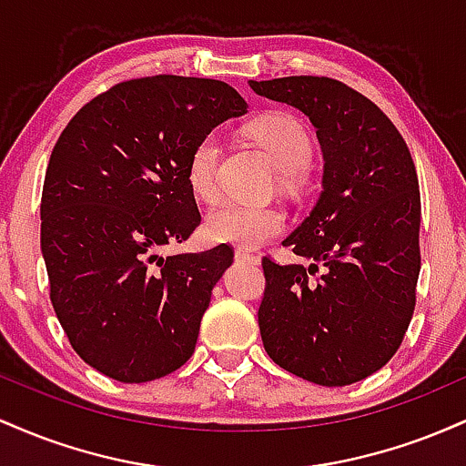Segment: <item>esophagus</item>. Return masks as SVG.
I'll return each mask as SVG.
<instances>
[{
	"label": "esophagus",
	"mask_w": 466,
	"mask_h": 466,
	"mask_svg": "<svg viewBox=\"0 0 466 466\" xmlns=\"http://www.w3.org/2000/svg\"><path fill=\"white\" fill-rule=\"evenodd\" d=\"M234 258H237V263H248V265H258L260 258L256 254H251L248 249H237L234 251Z\"/></svg>",
	"instance_id": "esophagus-1"
}]
</instances>
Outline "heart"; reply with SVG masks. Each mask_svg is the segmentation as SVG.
<instances>
[{"instance_id":"1","label":"heart","mask_w":466,"mask_h":466,"mask_svg":"<svg viewBox=\"0 0 466 466\" xmlns=\"http://www.w3.org/2000/svg\"><path fill=\"white\" fill-rule=\"evenodd\" d=\"M249 136L265 148L271 162L282 173V181L291 184L298 173L311 159V136L298 117L289 114H265L249 125ZM218 157L221 142L217 133H208L192 147L188 157L190 190L203 201L217 199L218 195ZM285 229V215L276 208L248 206L228 201L208 212L203 232L212 243L237 245V248H258L267 240L280 237Z\"/></svg>"}]
</instances>
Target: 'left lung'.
Listing matches in <instances>:
<instances>
[{
	"mask_svg": "<svg viewBox=\"0 0 466 466\" xmlns=\"http://www.w3.org/2000/svg\"><path fill=\"white\" fill-rule=\"evenodd\" d=\"M249 87L309 116L324 155L319 199L282 240L311 265L263 258L265 350L318 386H350L392 360L414 313L420 192L410 148L372 100L335 78Z\"/></svg>",
	"mask_w": 466,
	"mask_h": 466,
	"instance_id": "left-lung-1",
	"label": "left lung"
}]
</instances>
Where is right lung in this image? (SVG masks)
<instances>
[{"mask_svg":"<svg viewBox=\"0 0 466 466\" xmlns=\"http://www.w3.org/2000/svg\"><path fill=\"white\" fill-rule=\"evenodd\" d=\"M245 111L223 80L133 78L89 100L52 148L41 195L50 300L80 360L116 381L166 377L195 352L234 249H159L201 223L192 147Z\"/></svg>","mask_w":466,"mask_h":466,"instance_id":"1","label":"right lung"}]
</instances>
